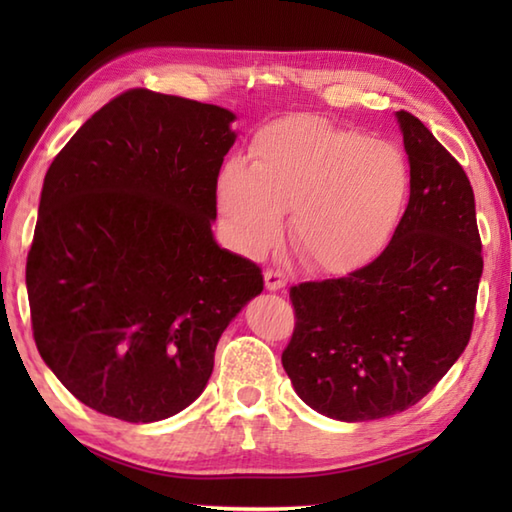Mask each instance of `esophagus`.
<instances>
[{
	"label": "esophagus",
	"instance_id": "esophagus-1",
	"mask_svg": "<svg viewBox=\"0 0 512 512\" xmlns=\"http://www.w3.org/2000/svg\"><path fill=\"white\" fill-rule=\"evenodd\" d=\"M264 281H266V288L270 292L275 290H284L286 288V277L279 273V270H266L264 273Z\"/></svg>",
	"mask_w": 512,
	"mask_h": 512
}]
</instances>
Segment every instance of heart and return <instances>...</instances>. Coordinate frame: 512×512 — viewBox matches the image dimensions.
I'll use <instances>...</instances> for the list:
<instances>
[{
    "instance_id": "1",
    "label": "heart",
    "mask_w": 512,
    "mask_h": 512,
    "mask_svg": "<svg viewBox=\"0 0 512 512\" xmlns=\"http://www.w3.org/2000/svg\"><path fill=\"white\" fill-rule=\"evenodd\" d=\"M409 169L396 147L297 116L268 125L253 162L217 176V206L239 253L262 257L284 233L303 262L343 273L385 244L405 204Z\"/></svg>"
}]
</instances>
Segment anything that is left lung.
Instances as JSON below:
<instances>
[{
  "label": "left lung",
  "instance_id": "1",
  "mask_svg": "<svg viewBox=\"0 0 512 512\" xmlns=\"http://www.w3.org/2000/svg\"><path fill=\"white\" fill-rule=\"evenodd\" d=\"M409 204L374 262L290 288L295 332L281 363L323 416L367 422L422 400L471 339L484 259L475 195L460 162L409 112H396Z\"/></svg>",
  "mask_w": 512,
  "mask_h": 512
}]
</instances>
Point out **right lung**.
<instances>
[{
  "label": "right lung",
  "mask_w": 512,
  "mask_h": 512,
  "mask_svg": "<svg viewBox=\"0 0 512 512\" xmlns=\"http://www.w3.org/2000/svg\"><path fill=\"white\" fill-rule=\"evenodd\" d=\"M235 114L129 90L52 160L26 288L43 361L83 405L125 422L189 407L226 325L264 290L213 237Z\"/></svg>",
  "instance_id": "right-lung-1"
}]
</instances>
